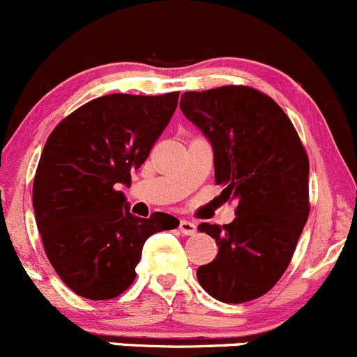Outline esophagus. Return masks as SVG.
Listing matches in <instances>:
<instances>
[{
    "instance_id": "1",
    "label": "esophagus",
    "mask_w": 357,
    "mask_h": 357,
    "mask_svg": "<svg viewBox=\"0 0 357 357\" xmlns=\"http://www.w3.org/2000/svg\"><path fill=\"white\" fill-rule=\"evenodd\" d=\"M179 229H181V232L185 236H193L195 232H197V224L191 222V220L183 219L181 222H179Z\"/></svg>"
}]
</instances>
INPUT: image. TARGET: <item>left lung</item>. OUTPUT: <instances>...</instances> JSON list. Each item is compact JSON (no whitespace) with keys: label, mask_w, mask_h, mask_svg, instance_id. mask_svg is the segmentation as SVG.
<instances>
[{"label":"left lung","mask_w":357,"mask_h":357,"mask_svg":"<svg viewBox=\"0 0 357 357\" xmlns=\"http://www.w3.org/2000/svg\"><path fill=\"white\" fill-rule=\"evenodd\" d=\"M179 107L212 144L220 197L238 200L231 224L198 226L219 246L198 282L222 303L253 301L284 275L310 215L307 153L286 112L253 87L185 92Z\"/></svg>","instance_id":"1"}]
</instances>
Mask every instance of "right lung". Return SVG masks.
I'll list each match as a JSON object with an SVG mask.
<instances>
[{"label": "right lung", "instance_id": "add662e5", "mask_svg": "<svg viewBox=\"0 0 357 357\" xmlns=\"http://www.w3.org/2000/svg\"><path fill=\"white\" fill-rule=\"evenodd\" d=\"M178 99L97 97L59 121L44 145L32 188L37 229L52 268L82 298H118L137 277L149 236L179 226L164 212L131 215L118 191L147 160Z\"/></svg>", "mask_w": 357, "mask_h": 357}]
</instances>
